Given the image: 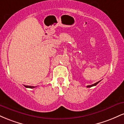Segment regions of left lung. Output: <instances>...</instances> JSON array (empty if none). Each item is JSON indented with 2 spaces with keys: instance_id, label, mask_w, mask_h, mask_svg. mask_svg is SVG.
I'll return each instance as SVG.
<instances>
[{
  "instance_id": "left-lung-1",
  "label": "left lung",
  "mask_w": 124,
  "mask_h": 124,
  "mask_svg": "<svg viewBox=\"0 0 124 124\" xmlns=\"http://www.w3.org/2000/svg\"><path fill=\"white\" fill-rule=\"evenodd\" d=\"M100 81H101V80H100V81H99V82H97V83H94V84H93V85H89V86H87V87H93V86H96V85H97V84L99 83V82H100Z\"/></svg>"
}]
</instances>
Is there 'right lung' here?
<instances>
[{"label": "right lung", "mask_w": 124, "mask_h": 124, "mask_svg": "<svg viewBox=\"0 0 124 124\" xmlns=\"http://www.w3.org/2000/svg\"><path fill=\"white\" fill-rule=\"evenodd\" d=\"M25 87L26 88H30V89H34V88L36 87L37 86H25V85H24Z\"/></svg>", "instance_id": "right-lung-1"}]
</instances>
